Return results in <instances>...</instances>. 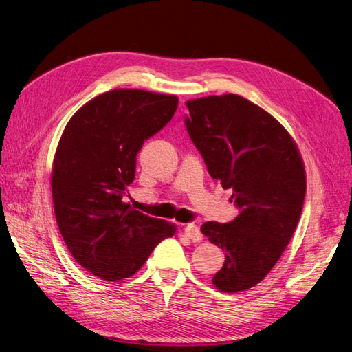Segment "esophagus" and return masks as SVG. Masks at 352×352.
<instances>
[{"mask_svg":"<svg viewBox=\"0 0 352 352\" xmlns=\"http://www.w3.org/2000/svg\"><path fill=\"white\" fill-rule=\"evenodd\" d=\"M184 232H185V235H186L190 241H192V242H201V241H202L201 232H199L198 226L194 225V223H189V225H186L185 229H184Z\"/></svg>","mask_w":352,"mask_h":352,"instance_id":"1","label":"esophagus"}]
</instances>
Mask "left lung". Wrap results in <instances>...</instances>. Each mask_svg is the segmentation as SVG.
Returning a JSON list of instances; mask_svg holds the SVG:
<instances>
[{"instance_id": "left-lung-1", "label": "left lung", "mask_w": 352, "mask_h": 352, "mask_svg": "<svg viewBox=\"0 0 352 352\" xmlns=\"http://www.w3.org/2000/svg\"><path fill=\"white\" fill-rule=\"evenodd\" d=\"M186 129L212 179L232 189L239 212L207 221L202 235L225 251L212 278L221 292L260 283L278 263L300 221L305 168L294 138L274 117L236 94L185 102Z\"/></svg>"}]
</instances>
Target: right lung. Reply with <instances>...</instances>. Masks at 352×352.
<instances>
[{
  "mask_svg": "<svg viewBox=\"0 0 352 352\" xmlns=\"http://www.w3.org/2000/svg\"><path fill=\"white\" fill-rule=\"evenodd\" d=\"M176 109V95L117 88L82 105L61 133L51 173L57 225L73 258L100 279L131 278L177 230L122 201L144 141Z\"/></svg>",
  "mask_w": 352,
  "mask_h": 352,
  "instance_id": "add662e5",
  "label": "right lung"
}]
</instances>
